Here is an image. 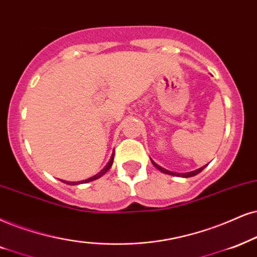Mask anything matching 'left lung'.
Returning a JSON list of instances; mask_svg holds the SVG:
<instances>
[{"mask_svg": "<svg viewBox=\"0 0 257 257\" xmlns=\"http://www.w3.org/2000/svg\"><path fill=\"white\" fill-rule=\"evenodd\" d=\"M152 164L154 165L155 167L158 168V170H160L161 172H164V173H166V174H170V175H179V177H185V178H188V177H194V175H197L198 173H200L201 171L204 170V168H205V166L204 167H200V168H198V170H196V171H193V172H188V173H173V172H170V171H167V170H165V168H162L161 166H159V165H157L155 164L154 161L152 160Z\"/></svg>", "mask_w": 257, "mask_h": 257, "instance_id": "obj_1", "label": "left lung"}]
</instances>
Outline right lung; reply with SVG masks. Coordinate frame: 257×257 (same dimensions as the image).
Returning <instances> with one entry per match:
<instances>
[{
  "label": "right lung",
  "mask_w": 257,
  "mask_h": 257,
  "mask_svg": "<svg viewBox=\"0 0 257 257\" xmlns=\"http://www.w3.org/2000/svg\"><path fill=\"white\" fill-rule=\"evenodd\" d=\"M113 153H112V155H111V159H110V161L108 162V164H106V166L103 168L102 171L99 172V173H97L96 175H93V177H91V178H89V179H86V180H83V181H80V183H89V181H92V180H96V179H98V178H100L102 177L103 174H105L106 172H108L109 170H110V167H111V165H112V162H113ZM65 183L66 184H69V185H77V183H67V181H65Z\"/></svg>",
  "instance_id": "right-lung-1"
}]
</instances>
